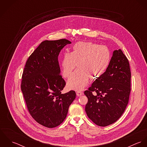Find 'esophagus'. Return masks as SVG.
<instances>
[{"mask_svg": "<svg viewBox=\"0 0 147 147\" xmlns=\"http://www.w3.org/2000/svg\"><path fill=\"white\" fill-rule=\"evenodd\" d=\"M83 94H84L83 92H81V91H77V92H76V95H77L78 96H80L83 95Z\"/></svg>", "mask_w": 147, "mask_h": 147, "instance_id": "esophagus-1", "label": "esophagus"}]
</instances>
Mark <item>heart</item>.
<instances>
[{
  "label": "heart",
  "instance_id": "heart-1",
  "mask_svg": "<svg viewBox=\"0 0 147 147\" xmlns=\"http://www.w3.org/2000/svg\"><path fill=\"white\" fill-rule=\"evenodd\" d=\"M110 61V54L105 46L92 42H79L72 51L66 53L62 61L63 76L69 77L76 65L79 67L67 81V87L80 91L88 84L89 76L92 79L100 77L106 69Z\"/></svg>",
  "mask_w": 147,
  "mask_h": 147
}]
</instances>
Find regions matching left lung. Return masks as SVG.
<instances>
[{
    "label": "left lung",
    "instance_id": "1",
    "mask_svg": "<svg viewBox=\"0 0 147 147\" xmlns=\"http://www.w3.org/2000/svg\"><path fill=\"white\" fill-rule=\"evenodd\" d=\"M131 77L126 55L121 49L115 50L106 71L84 92L88 100L85 111L94 123L105 127L121 117L129 100Z\"/></svg>",
    "mask_w": 147,
    "mask_h": 147
}]
</instances>
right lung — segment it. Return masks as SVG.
I'll return each mask as SVG.
<instances>
[{
    "label": "right lung",
    "mask_w": 147,
    "mask_h": 147,
    "mask_svg": "<svg viewBox=\"0 0 147 147\" xmlns=\"http://www.w3.org/2000/svg\"><path fill=\"white\" fill-rule=\"evenodd\" d=\"M71 42L66 39L46 40L28 58L22 75L21 89L28 111L39 124L47 128L60 125L76 98L71 90L62 94L65 82L61 75L58 55Z\"/></svg>",
    "instance_id": "add662e5"
}]
</instances>
